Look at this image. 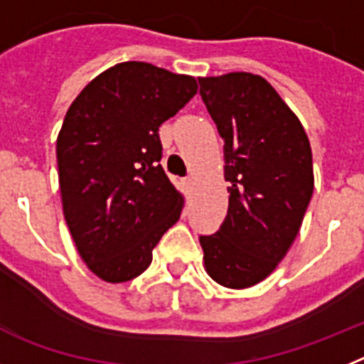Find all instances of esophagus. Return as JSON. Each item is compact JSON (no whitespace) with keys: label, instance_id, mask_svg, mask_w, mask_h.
<instances>
[{"label":"esophagus","instance_id":"obj_1","mask_svg":"<svg viewBox=\"0 0 364 364\" xmlns=\"http://www.w3.org/2000/svg\"><path fill=\"white\" fill-rule=\"evenodd\" d=\"M183 183H185V186H186V188H191V186L194 185V178H192V176H188V178H185V179H183Z\"/></svg>","mask_w":364,"mask_h":364}]
</instances>
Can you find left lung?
I'll return each instance as SVG.
<instances>
[{
    "label": "left lung",
    "instance_id": "8db88e82",
    "mask_svg": "<svg viewBox=\"0 0 364 364\" xmlns=\"http://www.w3.org/2000/svg\"><path fill=\"white\" fill-rule=\"evenodd\" d=\"M200 80L223 139L229 210L220 230L200 236L208 277L243 289L269 277L299 235L314 194L308 135L280 95L252 73Z\"/></svg>",
    "mask_w": 364,
    "mask_h": 364
}]
</instances>
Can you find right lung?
<instances>
[{"label":"right lung","mask_w":364,"mask_h":364,"mask_svg":"<svg viewBox=\"0 0 364 364\" xmlns=\"http://www.w3.org/2000/svg\"><path fill=\"white\" fill-rule=\"evenodd\" d=\"M198 91L194 77L146 62L100 73L73 100L56 139L65 223L78 255L104 282L146 271L183 196L159 164V126Z\"/></svg>","instance_id":"obj_1"}]
</instances>
